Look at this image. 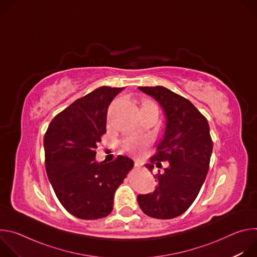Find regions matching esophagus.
Wrapping results in <instances>:
<instances>
[{"label": "esophagus", "mask_w": 257, "mask_h": 257, "mask_svg": "<svg viewBox=\"0 0 257 257\" xmlns=\"http://www.w3.org/2000/svg\"><path fill=\"white\" fill-rule=\"evenodd\" d=\"M134 165H135V167H140V164L137 162V161H135V163H134Z\"/></svg>", "instance_id": "esophagus-1"}]
</instances>
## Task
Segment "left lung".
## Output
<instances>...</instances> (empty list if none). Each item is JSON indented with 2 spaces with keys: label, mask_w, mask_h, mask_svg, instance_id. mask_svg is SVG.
Returning a JSON list of instances; mask_svg holds the SVG:
<instances>
[{
  "label": "left lung",
  "mask_w": 257,
  "mask_h": 257,
  "mask_svg": "<svg viewBox=\"0 0 257 257\" xmlns=\"http://www.w3.org/2000/svg\"><path fill=\"white\" fill-rule=\"evenodd\" d=\"M162 107L166 119L158 153L145 167L151 172L168 162L155 175L158 186L153 193L138 194L142 211L155 218H174L184 213L197 197L206 178L212 141L205 117L186 99L163 86H140Z\"/></svg>",
  "instance_id": "1"
}]
</instances>
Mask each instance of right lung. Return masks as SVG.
<instances>
[{"mask_svg": "<svg viewBox=\"0 0 257 257\" xmlns=\"http://www.w3.org/2000/svg\"><path fill=\"white\" fill-rule=\"evenodd\" d=\"M125 87H99L75 100L51 122L44 139L46 170L65 209L82 219L111 213L114 194L133 161L119 156L97 162V144L106 132L107 107Z\"/></svg>", "mask_w": 257, "mask_h": 257, "instance_id": "add662e5", "label": "right lung"}]
</instances>
